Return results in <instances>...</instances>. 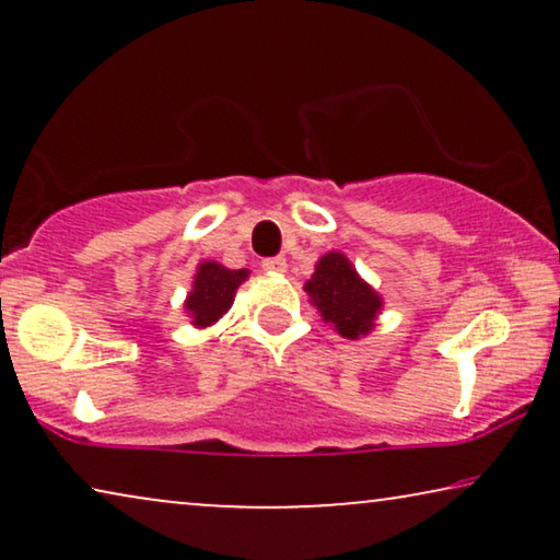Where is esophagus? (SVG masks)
<instances>
[{
    "instance_id": "34e87169",
    "label": "esophagus",
    "mask_w": 560,
    "mask_h": 560,
    "mask_svg": "<svg viewBox=\"0 0 560 560\" xmlns=\"http://www.w3.org/2000/svg\"><path fill=\"white\" fill-rule=\"evenodd\" d=\"M262 270L265 272H285L288 259L285 257H267V259H262Z\"/></svg>"
}]
</instances>
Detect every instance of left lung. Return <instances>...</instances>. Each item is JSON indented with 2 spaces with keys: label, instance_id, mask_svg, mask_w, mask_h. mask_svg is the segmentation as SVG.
<instances>
[{
  "label": "left lung",
  "instance_id": "8db88e82",
  "mask_svg": "<svg viewBox=\"0 0 560 560\" xmlns=\"http://www.w3.org/2000/svg\"><path fill=\"white\" fill-rule=\"evenodd\" d=\"M320 318L343 339H362L374 331L382 313V295L366 282L343 252H326L316 272L303 285Z\"/></svg>",
  "mask_w": 560,
  "mask_h": 560
}]
</instances>
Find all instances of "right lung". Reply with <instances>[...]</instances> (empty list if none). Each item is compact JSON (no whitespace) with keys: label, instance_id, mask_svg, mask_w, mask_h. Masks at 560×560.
<instances>
[{"label":"right lung","instance_id":"1","mask_svg":"<svg viewBox=\"0 0 560 560\" xmlns=\"http://www.w3.org/2000/svg\"><path fill=\"white\" fill-rule=\"evenodd\" d=\"M249 278V270H229L217 259H203L196 267L194 285H190L183 311L190 318V326L209 328L232 308L236 290Z\"/></svg>","mask_w":560,"mask_h":560}]
</instances>
